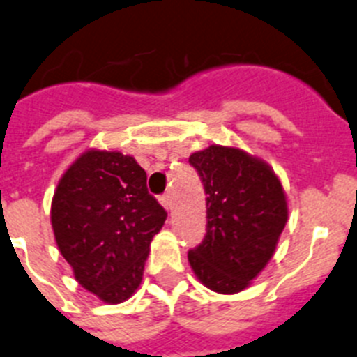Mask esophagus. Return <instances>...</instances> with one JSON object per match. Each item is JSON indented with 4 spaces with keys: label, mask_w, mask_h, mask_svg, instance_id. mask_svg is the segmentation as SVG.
<instances>
[{
    "label": "esophagus",
    "mask_w": 357,
    "mask_h": 357,
    "mask_svg": "<svg viewBox=\"0 0 357 357\" xmlns=\"http://www.w3.org/2000/svg\"><path fill=\"white\" fill-rule=\"evenodd\" d=\"M160 204H162L165 209H171V208H172V199H171V195H169V194H163L162 197H160Z\"/></svg>",
    "instance_id": "34e87169"
}]
</instances>
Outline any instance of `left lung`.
<instances>
[{
	"mask_svg": "<svg viewBox=\"0 0 357 357\" xmlns=\"http://www.w3.org/2000/svg\"><path fill=\"white\" fill-rule=\"evenodd\" d=\"M206 192V236L188 252L201 284L220 294L250 285L287 224V197L273 169L243 149L209 146L190 155Z\"/></svg>",
	"mask_w": 357,
	"mask_h": 357,
	"instance_id": "left-lung-1",
	"label": "left lung"
}]
</instances>
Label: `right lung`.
<instances>
[{
	"mask_svg": "<svg viewBox=\"0 0 357 357\" xmlns=\"http://www.w3.org/2000/svg\"><path fill=\"white\" fill-rule=\"evenodd\" d=\"M146 179L133 156L89 149L66 169L52 197L59 252L79 284L111 305L137 291L153 236L167 218Z\"/></svg>",
	"mask_w": 357,
	"mask_h": 357,
	"instance_id": "obj_1",
	"label": "right lung"
}]
</instances>
